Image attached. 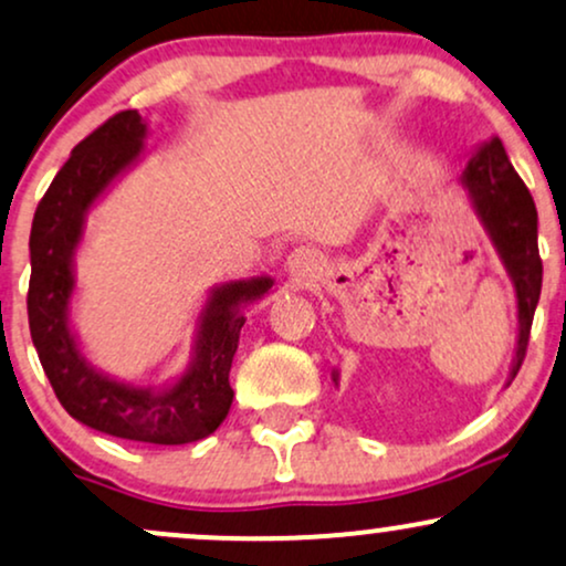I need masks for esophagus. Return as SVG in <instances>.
Returning a JSON list of instances; mask_svg holds the SVG:
<instances>
[{"label":"esophagus","instance_id":"34e87169","mask_svg":"<svg viewBox=\"0 0 566 566\" xmlns=\"http://www.w3.org/2000/svg\"><path fill=\"white\" fill-rule=\"evenodd\" d=\"M287 269H290V274L311 279V276H318V271L324 269V261L316 250L297 248V250H292L287 258Z\"/></svg>","mask_w":566,"mask_h":566}]
</instances>
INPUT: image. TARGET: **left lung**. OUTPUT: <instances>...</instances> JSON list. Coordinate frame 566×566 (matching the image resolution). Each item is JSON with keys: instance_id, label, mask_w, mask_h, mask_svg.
Returning a JSON list of instances; mask_svg holds the SVG:
<instances>
[{"instance_id": "obj_1", "label": "left lung", "mask_w": 566, "mask_h": 566, "mask_svg": "<svg viewBox=\"0 0 566 566\" xmlns=\"http://www.w3.org/2000/svg\"><path fill=\"white\" fill-rule=\"evenodd\" d=\"M461 187L467 189L469 202L514 284L516 345L506 379V385H512L527 353L530 326H533L537 301H541L543 263L537 255V210L533 195L527 192L520 174L509 163L499 136H490L474 149L461 174ZM332 379L335 385L339 382L337 369Z\"/></svg>"}]
</instances>
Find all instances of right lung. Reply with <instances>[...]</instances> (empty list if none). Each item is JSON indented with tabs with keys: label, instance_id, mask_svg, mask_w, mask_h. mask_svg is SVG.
Listing matches in <instances>:
<instances>
[{
	"label": "right lung",
	"instance_id": "right-lung-1",
	"mask_svg": "<svg viewBox=\"0 0 566 566\" xmlns=\"http://www.w3.org/2000/svg\"><path fill=\"white\" fill-rule=\"evenodd\" d=\"M147 124L136 111L105 120L73 147L31 227L29 326L44 374L63 408L81 424L120 440L184 446L208 438L227 419L234 390L231 360L240 345L244 308L274 287L271 276L216 284L195 326L189 366L171 382L139 387L115 379L81 350L71 324L76 250L86 216L120 176L145 158Z\"/></svg>",
	"mask_w": 566,
	"mask_h": 566
}]
</instances>
